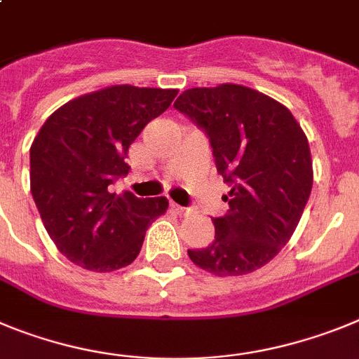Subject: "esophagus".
Returning a JSON list of instances; mask_svg holds the SVG:
<instances>
[{
    "label": "esophagus",
    "mask_w": 359,
    "mask_h": 359,
    "mask_svg": "<svg viewBox=\"0 0 359 359\" xmlns=\"http://www.w3.org/2000/svg\"><path fill=\"white\" fill-rule=\"evenodd\" d=\"M170 208H172L179 216H187L189 212H191V209L189 208H182V205H179V203H173V202L170 203Z\"/></svg>",
    "instance_id": "1"
}]
</instances>
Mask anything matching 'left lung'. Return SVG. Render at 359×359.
I'll return each instance as SVG.
<instances>
[{
  "mask_svg": "<svg viewBox=\"0 0 359 359\" xmlns=\"http://www.w3.org/2000/svg\"><path fill=\"white\" fill-rule=\"evenodd\" d=\"M173 107L209 137L216 170L231 186L215 241L187 250L215 276H245L288 243L313 186L308 137L283 103L250 87H193Z\"/></svg>",
  "mask_w": 359,
  "mask_h": 359,
  "instance_id": "left-lung-1",
  "label": "left lung"
}]
</instances>
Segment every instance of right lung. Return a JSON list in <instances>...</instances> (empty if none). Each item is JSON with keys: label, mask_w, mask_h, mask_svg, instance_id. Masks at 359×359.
Here are the masks:
<instances>
[{"label": "right lung", "mask_w": 359, "mask_h": 359, "mask_svg": "<svg viewBox=\"0 0 359 359\" xmlns=\"http://www.w3.org/2000/svg\"><path fill=\"white\" fill-rule=\"evenodd\" d=\"M177 89L112 86L71 100L30 148V189L48 234L71 263L114 272L137 257L168 200L112 191L130 166L128 147L163 114Z\"/></svg>", "instance_id": "1"}]
</instances>
